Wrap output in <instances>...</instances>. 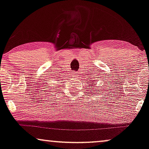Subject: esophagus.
Segmentation results:
<instances>
[{
	"label": "esophagus",
	"instance_id": "obj_1",
	"mask_svg": "<svg viewBox=\"0 0 149 149\" xmlns=\"http://www.w3.org/2000/svg\"><path fill=\"white\" fill-rule=\"evenodd\" d=\"M72 74H73V76L75 77H78L79 76V73L78 72H73Z\"/></svg>",
	"mask_w": 149,
	"mask_h": 149
}]
</instances>
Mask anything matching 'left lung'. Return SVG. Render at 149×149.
<instances>
[{
  "label": "left lung",
  "mask_w": 149,
  "mask_h": 149,
  "mask_svg": "<svg viewBox=\"0 0 149 149\" xmlns=\"http://www.w3.org/2000/svg\"><path fill=\"white\" fill-rule=\"evenodd\" d=\"M88 85H91L90 86H93V87H95V84H97V83H96V80H91V82H88ZM95 89H96L97 90H95ZM93 89H95V90H94V91H95V92H97V91H98V90H97V88H93Z\"/></svg>",
  "instance_id": "8db88e82"
}]
</instances>
